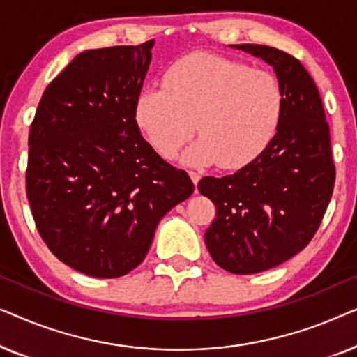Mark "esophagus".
I'll return each mask as SVG.
<instances>
[{"label": "esophagus", "instance_id": "1", "mask_svg": "<svg viewBox=\"0 0 357 357\" xmlns=\"http://www.w3.org/2000/svg\"><path fill=\"white\" fill-rule=\"evenodd\" d=\"M188 175H190V178H192V182H193L195 187H197L198 182H199V178H202V175H199L198 172H193V170H190Z\"/></svg>", "mask_w": 357, "mask_h": 357}]
</instances>
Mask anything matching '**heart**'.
<instances>
[{
    "instance_id": "obj_1",
    "label": "heart",
    "mask_w": 357,
    "mask_h": 357,
    "mask_svg": "<svg viewBox=\"0 0 357 357\" xmlns=\"http://www.w3.org/2000/svg\"><path fill=\"white\" fill-rule=\"evenodd\" d=\"M280 84L270 73L229 58L197 53L175 63L164 84L146 86L135 114L151 144L172 158L195 133L182 155L188 165L219 162L234 169L252 160L275 135L281 116Z\"/></svg>"
}]
</instances>
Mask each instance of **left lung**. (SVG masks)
Returning a JSON list of instances; mask_svg holds the SVG:
<instances>
[{
	"label": "left lung",
	"mask_w": 357,
	"mask_h": 357,
	"mask_svg": "<svg viewBox=\"0 0 357 357\" xmlns=\"http://www.w3.org/2000/svg\"><path fill=\"white\" fill-rule=\"evenodd\" d=\"M231 48L268 63L282 96L266 148L237 172L198 183L216 206L204 232L213 260L234 275H253L281 265L312 241L333 193L335 164L324 104L301 61L268 45Z\"/></svg>",
	"instance_id": "left-lung-1"
}]
</instances>
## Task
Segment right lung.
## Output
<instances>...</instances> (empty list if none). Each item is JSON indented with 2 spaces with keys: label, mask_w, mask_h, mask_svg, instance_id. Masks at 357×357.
<instances>
[{
  "label": "right lung",
  "mask_w": 357,
  "mask_h": 357,
  "mask_svg": "<svg viewBox=\"0 0 357 357\" xmlns=\"http://www.w3.org/2000/svg\"><path fill=\"white\" fill-rule=\"evenodd\" d=\"M153 47L81 52L48 84L29 133L33 221L53 255L87 276L135 270L160 219L195 190L136 121Z\"/></svg>",
  "instance_id": "right-lung-1"
}]
</instances>
